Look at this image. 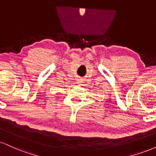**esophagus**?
Masks as SVG:
<instances>
[{"mask_svg":"<svg viewBox=\"0 0 156 156\" xmlns=\"http://www.w3.org/2000/svg\"><path fill=\"white\" fill-rule=\"evenodd\" d=\"M82 83H83V81H82L81 79H78V84H81Z\"/></svg>","mask_w":156,"mask_h":156,"instance_id":"obj_1","label":"esophagus"}]
</instances>
